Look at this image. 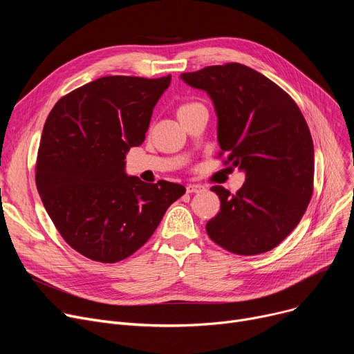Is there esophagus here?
Listing matches in <instances>:
<instances>
[{
	"label": "esophagus",
	"instance_id": "34e87169",
	"mask_svg": "<svg viewBox=\"0 0 354 354\" xmlns=\"http://www.w3.org/2000/svg\"><path fill=\"white\" fill-rule=\"evenodd\" d=\"M207 189L202 187V185H194V183H191V185H188L187 187V192L188 194H202V192H205Z\"/></svg>",
	"mask_w": 354,
	"mask_h": 354
}]
</instances>
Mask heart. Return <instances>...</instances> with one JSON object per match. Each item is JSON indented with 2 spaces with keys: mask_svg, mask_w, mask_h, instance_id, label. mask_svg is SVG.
<instances>
[{
  "mask_svg": "<svg viewBox=\"0 0 354 354\" xmlns=\"http://www.w3.org/2000/svg\"><path fill=\"white\" fill-rule=\"evenodd\" d=\"M195 104H196V103H187V104H183V106L179 107V111H180V110H185V109H188V107H192V106H195Z\"/></svg>",
  "mask_w": 354,
  "mask_h": 354,
  "instance_id": "obj_1",
  "label": "heart"
}]
</instances>
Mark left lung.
<instances>
[{
	"mask_svg": "<svg viewBox=\"0 0 354 354\" xmlns=\"http://www.w3.org/2000/svg\"><path fill=\"white\" fill-rule=\"evenodd\" d=\"M180 79L207 91L218 118V143L245 174L236 194L214 187L221 209L209 238L238 255L275 248L299 225L313 195L314 147L299 106L274 82L244 64L209 66Z\"/></svg>",
	"mask_w": 354,
	"mask_h": 354,
	"instance_id": "8db88e82",
	"label": "left lung"
}]
</instances>
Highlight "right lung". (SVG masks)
Wrapping results in <instances>:
<instances>
[{"mask_svg": "<svg viewBox=\"0 0 354 354\" xmlns=\"http://www.w3.org/2000/svg\"><path fill=\"white\" fill-rule=\"evenodd\" d=\"M171 84L107 76L62 97L46 120L35 183L66 243L99 263H118L152 236L182 185L129 176L124 159L145 140L153 109Z\"/></svg>", "mask_w": 354, "mask_h": 354, "instance_id": "obj_1", "label": "right lung"}]
</instances>
